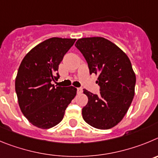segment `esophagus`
I'll return each mask as SVG.
<instances>
[{
	"mask_svg": "<svg viewBox=\"0 0 158 158\" xmlns=\"http://www.w3.org/2000/svg\"><path fill=\"white\" fill-rule=\"evenodd\" d=\"M82 88H80V87L77 88V94H82Z\"/></svg>",
	"mask_w": 158,
	"mask_h": 158,
	"instance_id": "34e87169",
	"label": "esophagus"
}]
</instances>
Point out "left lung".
Masks as SVG:
<instances>
[{
  "mask_svg": "<svg viewBox=\"0 0 158 158\" xmlns=\"http://www.w3.org/2000/svg\"><path fill=\"white\" fill-rule=\"evenodd\" d=\"M87 62L89 74L98 76L100 94L83 89L88 102L83 120L98 129L116 126L127 113L135 95L136 78L130 60L117 45L102 37L80 38L75 44Z\"/></svg>",
  "mask_w": 158,
  "mask_h": 158,
  "instance_id": "8db88e82",
  "label": "left lung"
}]
</instances>
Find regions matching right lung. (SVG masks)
<instances>
[{
    "label": "right lung",
    "mask_w": 158,
    "mask_h": 158,
    "mask_svg": "<svg viewBox=\"0 0 158 158\" xmlns=\"http://www.w3.org/2000/svg\"><path fill=\"white\" fill-rule=\"evenodd\" d=\"M76 40L49 38L31 49L21 62L15 92L23 114L36 127L48 129L58 124L76 95L74 86L52 84L59 79V64Z\"/></svg>",
    "instance_id": "1"
}]
</instances>
